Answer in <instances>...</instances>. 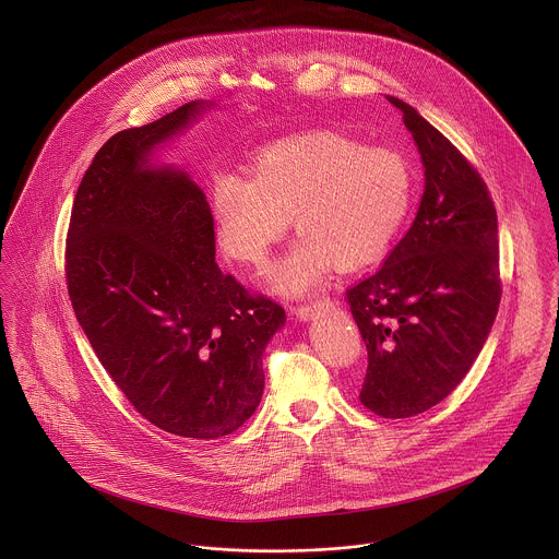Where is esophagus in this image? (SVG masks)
<instances>
[{
  "label": "esophagus",
  "instance_id": "esophagus-1",
  "mask_svg": "<svg viewBox=\"0 0 559 559\" xmlns=\"http://www.w3.org/2000/svg\"><path fill=\"white\" fill-rule=\"evenodd\" d=\"M324 308H329V299H320V301H312V304H308V306L295 308L293 314H295L297 319L308 322V320L314 319L320 310H324Z\"/></svg>",
  "mask_w": 559,
  "mask_h": 559
}]
</instances>
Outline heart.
Masks as SVG:
<instances>
[{
  "instance_id": "obj_1",
  "label": "heart",
  "mask_w": 559,
  "mask_h": 559,
  "mask_svg": "<svg viewBox=\"0 0 559 559\" xmlns=\"http://www.w3.org/2000/svg\"><path fill=\"white\" fill-rule=\"evenodd\" d=\"M411 195L400 155L317 131L262 148L249 178L217 176L211 206L224 253L255 269L293 217L299 237L269 266L266 282L280 295L304 297L335 266L357 271L377 262L396 239Z\"/></svg>"
}]
</instances>
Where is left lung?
<instances>
[{
    "label": "left lung",
    "instance_id": "obj_1",
    "mask_svg": "<svg viewBox=\"0 0 559 559\" xmlns=\"http://www.w3.org/2000/svg\"><path fill=\"white\" fill-rule=\"evenodd\" d=\"M424 165L417 215L383 266L346 290L368 348L359 400L381 417H413L454 392L497 317V213L478 171L396 96Z\"/></svg>",
    "mask_w": 559,
    "mask_h": 559
}]
</instances>
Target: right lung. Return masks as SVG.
<instances>
[{
    "label": "right lung",
    "instance_id": "1",
    "mask_svg": "<svg viewBox=\"0 0 559 559\" xmlns=\"http://www.w3.org/2000/svg\"><path fill=\"white\" fill-rule=\"evenodd\" d=\"M215 103L191 100L109 138L81 180L67 240L69 297L98 361L160 430L235 432L264 390L282 306L249 297L215 262L204 191L157 151Z\"/></svg>",
    "mask_w": 559,
    "mask_h": 559
}]
</instances>
